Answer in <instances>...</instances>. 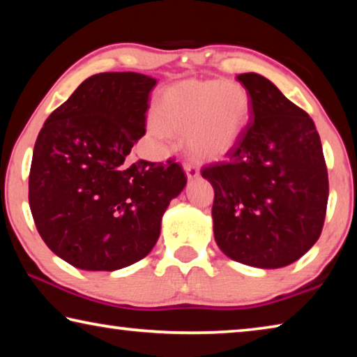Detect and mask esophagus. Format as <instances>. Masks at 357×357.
Instances as JSON below:
<instances>
[{
	"label": "esophagus",
	"instance_id": "esophagus-1",
	"mask_svg": "<svg viewBox=\"0 0 357 357\" xmlns=\"http://www.w3.org/2000/svg\"><path fill=\"white\" fill-rule=\"evenodd\" d=\"M184 170L189 179H195L200 176V170H198V167L195 164H190V162H184Z\"/></svg>",
	"mask_w": 357,
	"mask_h": 357
}]
</instances>
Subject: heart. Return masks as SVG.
Segmentation results:
<instances>
[{"instance_id":"b5f03b06","label":"heart","mask_w":357,"mask_h":357,"mask_svg":"<svg viewBox=\"0 0 357 357\" xmlns=\"http://www.w3.org/2000/svg\"><path fill=\"white\" fill-rule=\"evenodd\" d=\"M250 96L243 84L190 80L168 88L157 105L153 134L187 135L190 154L202 160L225 155L239 142L250 116Z\"/></svg>"}]
</instances>
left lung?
<instances>
[{
	"instance_id": "obj_1",
	"label": "left lung",
	"mask_w": 357,
	"mask_h": 357,
	"mask_svg": "<svg viewBox=\"0 0 357 357\" xmlns=\"http://www.w3.org/2000/svg\"><path fill=\"white\" fill-rule=\"evenodd\" d=\"M250 123L227 159L202 168L214 187V238L234 261L283 268L317 243L329 181L312 118L263 75L241 74Z\"/></svg>"
}]
</instances>
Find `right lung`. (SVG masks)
<instances>
[{"mask_svg": "<svg viewBox=\"0 0 357 357\" xmlns=\"http://www.w3.org/2000/svg\"><path fill=\"white\" fill-rule=\"evenodd\" d=\"M155 78L102 72L47 118L34 144L29 208L53 253L84 271H116L153 250L183 167L128 159L146 134Z\"/></svg>", "mask_w": 357, "mask_h": 357, "instance_id": "1", "label": "right lung"}]
</instances>
